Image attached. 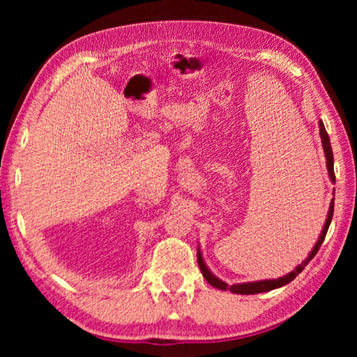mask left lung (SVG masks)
<instances>
[{
  "mask_svg": "<svg viewBox=\"0 0 357 357\" xmlns=\"http://www.w3.org/2000/svg\"><path fill=\"white\" fill-rule=\"evenodd\" d=\"M319 137H321V143H323V149H324V155H326V165H328V172H329V178L332 179V183H335V174H334V155H332V148H331V142H329V135L328 132H326V128L323 124V121H319ZM332 215H334V198H332L331 202V206H329V213H328V219H326V223L323 227V231L319 234V238L317 241L315 247H313L312 252L309 253V257H307L304 261H302L298 268H294L293 273H289L287 275L280 277V279H274V280H259V282H249V283H234V285H227L225 282H222L220 279H217V277L211 273V271L206 268V264L203 261V257H202V252L198 250L197 257H198V266H200V271L204 279L209 283V285H213L214 288H219L223 289V291H229L234 293V294H257V293H264V291H271V289H275V288H280L283 285H287L291 280L296 279V275H299L302 271L307 264H309L310 259L317 255V252L319 250V247H321L323 241L326 238V233H328L329 225H331V220H332Z\"/></svg>",
  "mask_w": 357,
  "mask_h": 357,
  "instance_id": "obj_1",
  "label": "left lung"
}]
</instances>
